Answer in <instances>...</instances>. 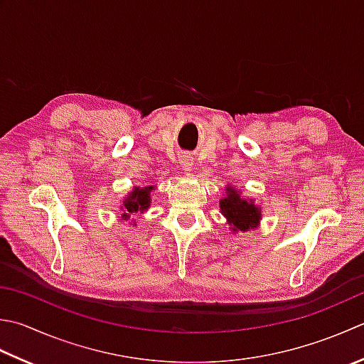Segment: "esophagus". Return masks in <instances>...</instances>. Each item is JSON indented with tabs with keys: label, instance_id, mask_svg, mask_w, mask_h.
Segmentation results:
<instances>
[{
	"label": "esophagus",
	"instance_id": "obj_1",
	"mask_svg": "<svg viewBox=\"0 0 364 364\" xmlns=\"http://www.w3.org/2000/svg\"><path fill=\"white\" fill-rule=\"evenodd\" d=\"M181 167H183V170H186V172H189V170L194 167V159L189 158V156H183V158H181Z\"/></svg>",
	"mask_w": 364,
	"mask_h": 364
}]
</instances>
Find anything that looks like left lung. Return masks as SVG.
<instances>
[{"mask_svg":"<svg viewBox=\"0 0 364 364\" xmlns=\"http://www.w3.org/2000/svg\"><path fill=\"white\" fill-rule=\"evenodd\" d=\"M219 210L230 225V232H249L257 229L262 220V210L254 198L241 196V191L232 184L225 186V194L219 200Z\"/></svg>","mask_w":364,"mask_h":364,"instance_id":"left-lung-1","label":"left lung"}]
</instances>
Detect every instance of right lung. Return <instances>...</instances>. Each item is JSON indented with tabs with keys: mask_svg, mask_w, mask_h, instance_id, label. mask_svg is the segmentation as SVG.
<instances>
[{
	"mask_svg": "<svg viewBox=\"0 0 364 364\" xmlns=\"http://www.w3.org/2000/svg\"><path fill=\"white\" fill-rule=\"evenodd\" d=\"M156 186H134L132 191L123 198V203H121L119 210H121V219L123 220H131L129 224L137 225L132 216H135V213H145L149 205H151V192L154 191Z\"/></svg>",
	"mask_w": 364,
	"mask_h": 364,
	"instance_id": "1",
	"label": "right lung"
}]
</instances>
